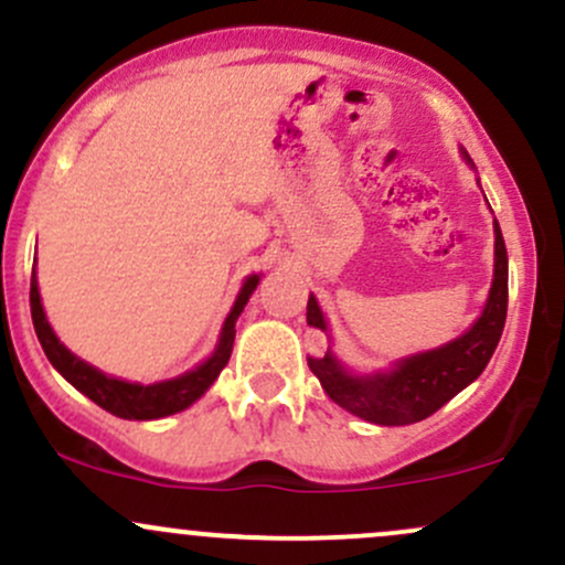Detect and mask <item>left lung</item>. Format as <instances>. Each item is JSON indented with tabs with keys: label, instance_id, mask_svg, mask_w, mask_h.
<instances>
[{
	"label": "left lung",
	"instance_id": "obj_1",
	"mask_svg": "<svg viewBox=\"0 0 565 565\" xmlns=\"http://www.w3.org/2000/svg\"><path fill=\"white\" fill-rule=\"evenodd\" d=\"M462 157L473 166L468 152H462ZM505 310H509V258H505V242L495 220V277H492L490 299L479 321L462 337L435 351L403 359L388 372H375V375H351L331 351H326V356H307V364L321 381L323 392L340 408L364 422L403 427V424L433 416L484 372L503 334ZM307 323L326 331L316 296L307 301Z\"/></svg>",
	"mask_w": 565,
	"mask_h": 565
}]
</instances>
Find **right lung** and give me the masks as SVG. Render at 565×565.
<instances>
[{"instance_id": "add662e5", "label": "right lung", "mask_w": 565, "mask_h": 565, "mask_svg": "<svg viewBox=\"0 0 565 565\" xmlns=\"http://www.w3.org/2000/svg\"><path fill=\"white\" fill-rule=\"evenodd\" d=\"M260 277L249 275L244 280L239 296L234 301V310L225 318L223 331H220V342L214 348L212 356L203 364H198L195 370L184 372V375L173 377V381L152 383V386H141V383H127L119 381V377H108L106 372L95 370L92 364L81 362L75 353H70L65 345L60 342V337L54 334L49 321H45L43 305H40V290H38V277H34L32 269V288H29V307H32V323L34 331H38V340L43 345L45 356L54 364L62 375L78 388L81 394L92 399V403L100 405L103 411L114 413L119 418H136V422H149V418H162L171 416V413H179L201 399V394L217 381V375L223 372L225 364H228L231 351H234V337H236V318L242 316L244 305L253 296L255 285H258Z\"/></svg>"}]
</instances>
